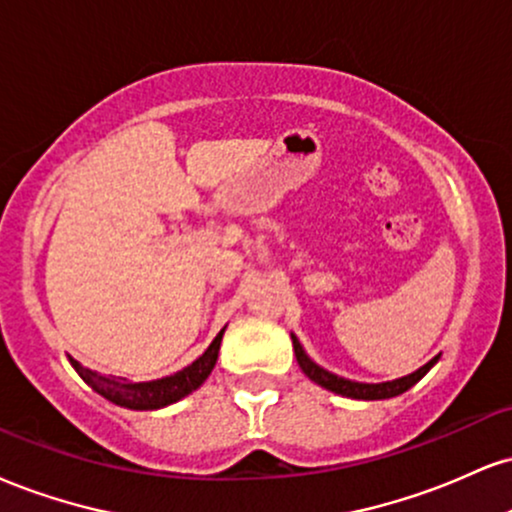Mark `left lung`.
<instances>
[{
  "label": "left lung",
  "mask_w": 512,
  "mask_h": 512,
  "mask_svg": "<svg viewBox=\"0 0 512 512\" xmlns=\"http://www.w3.org/2000/svg\"><path fill=\"white\" fill-rule=\"evenodd\" d=\"M293 338V350H295V357H298V365L303 372L310 377L315 384L324 386V389L334 391V393H341V396H348V398H357V400H381V398H393L398 396V393L408 391L412 384H417L424 374L432 369V365L436 360H439V355L434 357V360H429L427 365L417 369V372L408 374V377H400V379H393V381H384V384H360V381H350V379H343V377H336V374L326 372V369H322L319 365H315V362L310 360V357L305 355L303 346H300L298 338Z\"/></svg>",
  "instance_id": "obj_1"
}]
</instances>
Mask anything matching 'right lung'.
I'll use <instances>...</instances> for the list:
<instances>
[{"mask_svg": "<svg viewBox=\"0 0 512 512\" xmlns=\"http://www.w3.org/2000/svg\"><path fill=\"white\" fill-rule=\"evenodd\" d=\"M221 336H224V329L219 331L217 338L209 343V348L197 357L193 365L181 369V372L171 374V377L145 381V384L126 381L121 377H104V374L92 372V369L83 367L76 360H71V365L92 391H97L100 396L112 400V403L123 405V408H131V410H157V408H164V405L176 403V400H181L183 396H188L190 391H195L197 386L209 377V372H212L214 365H217Z\"/></svg>", "mask_w": 512, "mask_h": 512, "instance_id": "obj_1", "label": "right lung"}]
</instances>
